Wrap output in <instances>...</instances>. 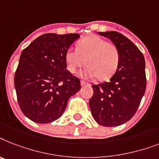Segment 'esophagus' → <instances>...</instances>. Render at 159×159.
Returning a JSON list of instances; mask_svg holds the SVG:
<instances>
[{
    "label": "esophagus",
    "instance_id": "34e87169",
    "mask_svg": "<svg viewBox=\"0 0 159 159\" xmlns=\"http://www.w3.org/2000/svg\"><path fill=\"white\" fill-rule=\"evenodd\" d=\"M80 84H81V85H82V86H84V85H90L89 84L86 83V82H84V80H81L80 81Z\"/></svg>",
    "mask_w": 159,
    "mask_h": 159
}]
</instances>
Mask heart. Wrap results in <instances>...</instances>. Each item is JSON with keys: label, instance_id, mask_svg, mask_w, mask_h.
Masks as SVG:
<instances>
[{"label": "heart", "instance_id": "heart-1", "mask_svg": "<svg viewBox=\"0 0 159 159\" xmlns=\"http://www.w3.org/2000/svg\"><path fill=\"white\" fill-rule=\"evenodd\" d=\"M120 53L115 44L96 35L81 39L76 49L68 48L65 53V61L70 73L74 74L85 64L81 72L85 78L94 77L98 80L111 78L119 66Z\"/></svg>", "mask_w": 159, "mask_h": 159}]
</instances>
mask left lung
I'll return each instance as SVG.
<instances>
[{"label": "left lung", "mask_w": 159, "mask_h": 159, "mask_svg": "<svg viewBox=\"0 0 159 159\" xmlns=\"http://www.w3.org/2000/svg\"><path fill=\"white\" fill-rule=\"evenodd\" d=\"M118 48L119 66L108 82L93 84L89 107L94 120L103 126H117L130 120L146 89L145 61L130 39L115 31L100 32Z\"/></svg>", "instance_id": "obj_1"}]
</instances>
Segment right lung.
<instances>
[{
    "instance_id": "right-lung-1",
    "label": "right lung",
    "mask_w": 159,
    "mask_h": 159,
    "mask_svg": "<svg viewBox=\"0 0 159 159\" xmlns=\"http://www.w3.org/2000/svg\"><path fill=\"white\" fill-rule=\"evenodd\" d=\"M77 34H45L23 50L15 74L21 111L36 123H49L62 116L70 98L80 89L79 78L66 69L65 53Z\"/></svg>"
}]
</instances>
